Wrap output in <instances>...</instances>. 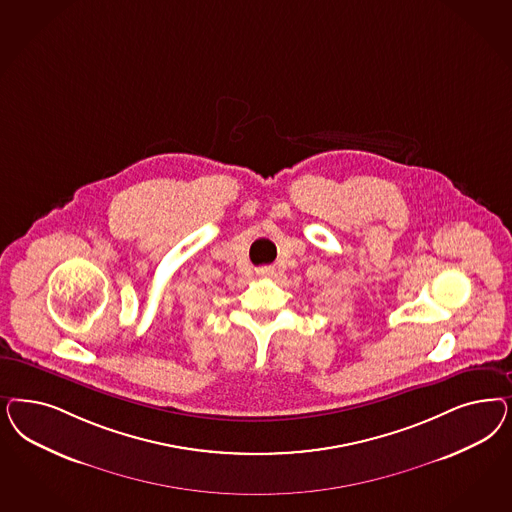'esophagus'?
I'll return each instance as SVG.
<instances>
[{
    "instance_id": "esophagus-1",
    "label": "esophagus",
    "mask_w": 512,
    "mask_h": 512,
    "mask_svg": "<svg viewBox=\"0 0 512 512\" xmlns=\"http://www.w3.org/2000/svg\"><path fill=\"white\" fill-rule=\"evenodd\" d=\"M273 273H275V271H273L271 267H262V269H260V275H264V277H273Z\"/></svg>"
}]
</instances>
